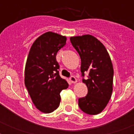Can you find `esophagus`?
<instances>
[{"label":"esophagus","instance_id":"34e87169","mask_svg":"<svg viewBox=\"0 0 134 134\" xmlns=\"http://www.w3.org/2000/svg\"><path fill=\"white\" fill-rule=\"evenodd\" d=\"M69 80H70V81H71L72 83H76V81H77V80H76V77L75 76H70V78H69Z\"/></svg>","mask_w":134,"mask_h":134}]
</instances>
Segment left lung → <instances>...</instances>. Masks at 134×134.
Returning <instances> with one entry per match:
<instances>
[{
	"mask_svg": "<svg viewBox=\"0 0 134 134\" xmlns=\"http://www.w3.org/2000/svg\"><path fill=\"white\" fill-rule=\"evenodd\" d=\"M70 42L81 58L83 82L88 87L86 97L79 99L84 113L97 115L104 110L111 97L113 68L108 51L100 41L90 35L70 37ZM88 73V79H84Z\"/></svg>",
	"mask_w": 134,
	"mask_h": 134,
	"instance_id": "left-lung-1",
	"label": "left lung"
}]
</instances>
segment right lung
Wrapping results in <instances>:
<instances>
[{
	"mask_svg": "<svg viewBox=\"0 0 134 134\" xmlns=\"http://www.w3.org/2000/svg\"><path fill=\"white\" fill-rule=\"evenodd\" d=\"M66 37L52 32L40 36L32 44L25 67V86L37 109L49 113L58 108L60 93L68 83L60 76L56 54L66 44Z\"/></svg>",
	"mask_w": 134,
	"mask_h": 134,
	"instance_id": "obj_1",
	"label": "right lung"
}]
</instances>
